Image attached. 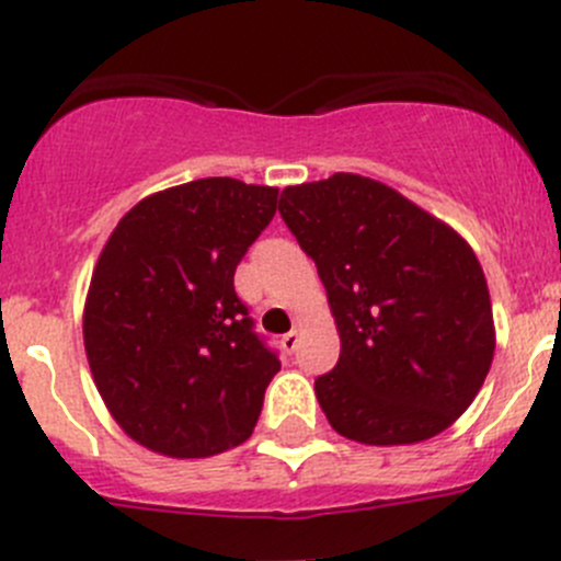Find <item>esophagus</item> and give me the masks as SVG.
Instances as JSON below:
<instances>
[{"mask_svg":"<svg viewBox=\"0 0 561 561\" xmlns=\"http://www.w3.org/2000/svg\"><path fill=\"white\" fill-rule=\"evenodd\" d=\"M279 344H282V350H285V353H296V347H298V331L285 333V336L279 339Z\"/></svg>","mask_w":561,"mask_h":561,"instance_id":"esophagus-1","label":"esophagus"}]
</instances>
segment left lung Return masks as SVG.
<instances>
[{"label":"left lung","mask_w":561,"mask_h":561,"mask_svg":"<svg viewBox=\"0 0 561 561\" xmlns=\"http://www.w3.org/2000/svg\"><path fill=\"white\" fill-rule=\"evenodd\" d=\"M279 214L314 260L342 342L314 380L328 423L364 445H415L454 426L496 347L472 247L358 173L285 186Z\"/></svg>","instance_id":"1"}]
</instances>
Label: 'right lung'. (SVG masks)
Listing matches in <instances>:
<instances>
[{"instance_id": "obj_1", "label": "right lung", "mask_w": 561, "mask_h": 561, "mask_svg": "<svg viewBox=\"0 0 561 561\" xmlns=\"http://www.w3.org/2000/svg\"><path fill=\"white\" fill-rule=\"evenodd\" d=\"M276 186L217 175L129 208L83 307L94 386L127 437L171 458L247 443L279 358L252 331L236 265L276 214Z\"/></svg>"}]
</instances>
